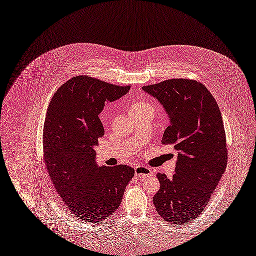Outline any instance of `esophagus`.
<instances>
[{
    "label": "esophagus",
    "instance_id": "1",
    "mask_svg": "<svg viewBox=\"0 0 256 256\" xmlns=\"http://www.w3.org/2000/svg\"><path fill=\"white\" fill-rule=\"evenodd\" d=\"M135 175L142 178H144L146 176H151L154 175V173L151 171V169L148 168H146V166H137L135 168Z\"/></svg>",
    "mask_w": 256,
    "mask_h": 256
}]
</instances>
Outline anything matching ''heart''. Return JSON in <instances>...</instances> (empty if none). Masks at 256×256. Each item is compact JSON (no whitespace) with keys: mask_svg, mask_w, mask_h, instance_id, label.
<instances>
[{"mask_svg":"<svg viewBox=\"0 0 256 256\" xmlns=\"http://www.w3.org/2000/svg\"><path fill=\"white\" fill-rule=\"evenodd\" d=\"M148 105L150 104L144 103V102H136V103H133L132 105L130 106V110H132V108H142V106H148Z\"/></svg>","mask_w":256,"mask_h":256,"instance_id":"b5f03b06","label":"heart"}]
</instances>
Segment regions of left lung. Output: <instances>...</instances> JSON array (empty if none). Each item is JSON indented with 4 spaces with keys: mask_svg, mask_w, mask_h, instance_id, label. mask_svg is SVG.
Returning a JSON list of instances; mask_svg holds the SVG:
<instances>
[{
    "mask_svg": "<svg viewBox=\"0 0 256 256\" xmlns=\"http://www.w3.org/2000/svg\"><path fill=\"white\" fill-rule=\"evenodd\" d=\"M142 88L166 110L170 124L162 144H174L178 151L172 178L157 174L160 186L153 202L164 220L182 225L202 214L226 169L220 110L208 88L196 80H164Z\"/></svg>",
    "mask_w": 256,
    "mask_h": 256,
    "instance_id": "obj_1",
    "label": "left lung"
}]
</instances>
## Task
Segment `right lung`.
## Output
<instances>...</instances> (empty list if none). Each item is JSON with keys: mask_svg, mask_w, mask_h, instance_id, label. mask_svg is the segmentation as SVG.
<instances>
[{"mask_svg": "<svg viewBox=\"0 0 256 256\" xmlns=\"http://www.w3.org/2000/svg\"><path fill=\"white\" fill-rule=\"evenodd\" d=\"M130 86H116L74 76L54 94L44 126L45 166L62 203L80 220L96 223L112 214L134 169L98 166L96 150L104 128L98 115L106 101L124 96Z\"/></svg>", "mask_w": 256, "mask_h": 256, "instance_id": "obj_1", "label": "right lung"}]
</instances>
